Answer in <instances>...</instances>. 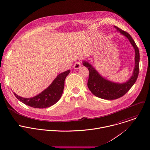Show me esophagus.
<instances>
[{
	"instance_id": "esophagus-1",
	"label": "esophagus",
	"mask_w": 150,
	"mask_h": 150,
	"mask_svg": "<svg viewBox=\"0 0 150 150\" xmlns=\"http://www.w3.org/2000/svg\"><path fill=\"white\" fill-rule=\"evenodd\" d=\"M82 64H81V62L79 61H78L77 62H76L74 65V68L75 69H78L79 68H81Z\"/></svg>"
}]
</instances>
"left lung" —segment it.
<instances>
[{"mask_svg":"<svg viewBox=\"0 0 150 150\" xmlns=\"http://www.w3.org/2000/svg\"><path fill=\"white\" fill-rule=\"evenodd\" d=\"M114 27L128 39L135 50L134 68L131 78L123 83H115L104 78L89 62H83V65L87 67L89 71L88 82V88L96 97L105 100H115L124 96L136 82L139 72L140 54L136 44L127 32L116 26Z\"/></svg>","mask_w":150,"mask_h":150,"instance_id":"obj_1","label":"left lung"}]
</instances>
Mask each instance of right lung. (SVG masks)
<instances>
[{
	"instance_id": "add662e5",
	"label": "right lung",
	"mask_w": 150,
	"mask_h": 150,
	"mask_svg": "<svg viewBox=\"0 0 150 150\" xmlns=\"http://www.w3.org/2000/svg\"><path fill=\"white\" fill-rule=\"evenodd\" d=\"M69 72L70 71L68 70L58 75L47 89L35 97L24 98L15 93L14 94L20 101L31 107L38 108L49 107L60 100L64 88L65 79Z\"/></svg>"
}]
</instances>
